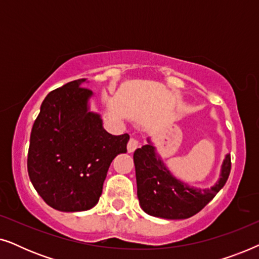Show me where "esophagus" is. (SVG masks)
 I'll use <instances>...</instances> for the list:
<instances>
[{"mask_svg":"<svg viewBox=\"0 0 259 259\" xmlns=\"http://www.w3.org/2000/svg\"><path fill=\"white\" fill-rule=\"evenodd\" d=\"M138 147H140V140L138 138H131L128 144H127V151L134 152Z\"/></svg>","mask_w":259,"mask_h":259,"instance_id":"esophagus-1","label":"esophagus"}]
</instances>
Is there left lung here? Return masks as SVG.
<instances>
[{
	"mask_svg": "<svg viewBox=\"0 0 259 259\" xmlns=\"http://www.w3.org/2000/svg\"><path fill=\"white\" fill-rule=\"evenodd\" d=\"M133 159L141 207L148 214L165 219H186L203 210L223 189L231 171V157L226 155L214 186L191 189L166 169L151 144L136 150Z\"/></svg>",
	"mask_w": 259,
	"mask_h": 259,
	"instance_id": "1",
	"label": "left lung"
}]
</instances>
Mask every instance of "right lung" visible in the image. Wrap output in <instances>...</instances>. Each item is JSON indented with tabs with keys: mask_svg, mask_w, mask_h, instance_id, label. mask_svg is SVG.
<instances>
[{
	"mask_svg": "<svg viewBox=\"0 0 259 259\" xmlns=\"http://www.w3.org/2000/svg\"><path fill=\"white\" fill-rule=\"evenodd\" d=\"M77 79L52 91L34 121L28 150V175L49 206L63 212L97 205L109 165L126 153L130 136H112L100 115L88 112L92 91Z\"/></svg>",
	"mask_w": 259,
	"mask_h": 259,
	"instance_id": "1",
	"label": "right lung"
}]
</instances>
